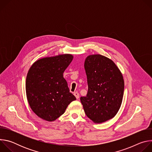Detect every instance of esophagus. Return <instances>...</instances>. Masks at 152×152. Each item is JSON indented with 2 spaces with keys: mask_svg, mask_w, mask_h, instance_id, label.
<instances>
[{
  "mask_svg": "<svg viewBox=\"0 0 152 152\" xmlns=\"http://www.w3.org/2000/svg\"><path fill=\"white\" fill-rule=\"evenodd\" d=\"M74 95H75V96L76 97V98L77 99H79V94L77 92L74 93Z\"/></svg>",
  "mask_w": 152,
  "mask_h": 152,
  "instance_id": "1",
  "label": "esophagus"
}]
</instances>
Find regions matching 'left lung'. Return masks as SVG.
Masks as SVG:
<instances>
[{"label": "left lung", "mask_w": 152, "mask_h": 152, "mask_svg": "<svg viewBox=\"0 0 152 152\" xmlns=\"http://www.w3.org/2000/svg\"><path fill=\"white\" fill-rule=\"evenodd\" d=\"M88 93L80 100L85 114L95 123L109 120L121 106L124 82L122 73L110 58L96 54L89 55L84 63Z\"/></svg>", "instance_id": "1"}]
</instances>
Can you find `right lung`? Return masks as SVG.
Instances as JSON below:
<instances>
[{"label": "right lung", "mask_w": 152, "mask_h": 152, "mask_svg": "<svg viewBox=\"0 0 152 152\" xmlns=\"http://www.w3.org/2000/svg\"><path fill=\"white\" fill-rule=\"evenodd\" d=\"M73 58L71 54L46 57L30 67L26 79V97L31 110L41 118L55 121L76 100L63 76Z\"/></svg>", "instance_id": "add662e5"}]
</instances>
